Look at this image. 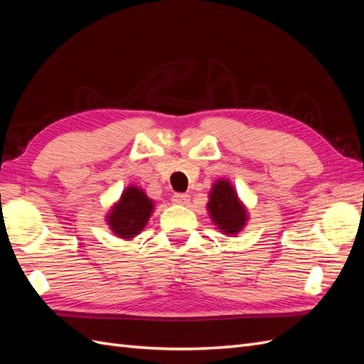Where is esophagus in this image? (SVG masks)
<instances>
[{
  "label": "esophagus",
  "mask_w": 364,
  "mask_h": 364,
  "mask_svg": "<svg viewBox=\"0 0 364 364\" xmlns=\"http://www.w3.org/2000/svg\"><path fill=\"white\" fill-rule=\"evenodd\" d=\"M173 202L178 203V205H186L190 202V196L185 194V193H176L173 196Z\"/></svg>",
  "instance_id": "34e87169"
}]
</instances>
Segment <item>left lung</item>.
<instances>
[{
  "label": "left lung",
  "mask_w": 364,
  "mask_h": 364,
  "mask_svg": "<svg viewBox=\"0 0 364 364\" xmlns=\"http://www.w3.org/2000/svg\"><path fill=\"white\" fill-rule=\"evenodd\" d=\"M208 209L215 225L225 234H237L246 223V211L228 181H220L209 194Z\"/></svg>",
  "instance_id": "8db88e82"
}]
</instances>
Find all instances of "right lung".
Here are the masks:
<instances>
[{"mask_svg":"<svg viewBox=\"0 0 364 364\" xmlns=\"http://www.w3.org/2000/svg\"><path fill=\"white\" fill-rule=\"evenodd\" d=\"M151 209L153 203L149 197L136 186H130L121 196L119 203L109 214L107 222L118 237L132 238L144 229Z\"/></svg>","mask_w":364,"mask_h":364,"instance_id":"add662e5","label":"right lung"}]
</instances>
